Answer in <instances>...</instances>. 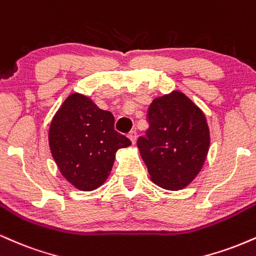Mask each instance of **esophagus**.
<instances>
[{"label":"esophagus","mask_w":256,"mask_h":256,"mask_svg":"<svg viewBox=\"0 0 256 256\" xmlns=\"http://www.w3.org/2000/svg\"><path fill=\"white\" fill-rule=\"evenodd\" d=\"M128 138H129V140L132 141V144H133V145H134V144L136 142V132H135V130L129 132Z\"/></svg>","instance_id":"esophagus-1"}]
</instances>
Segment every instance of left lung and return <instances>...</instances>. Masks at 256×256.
I'll list each match as a JSON object with an SVG mask.
<instances>
[{
	"label": "left lung",
	"instance_id": "obj_1",
	"mask_svg": "<svg viewBox=\"0 0 256 256\" xmlns=\"http://www.w3.org/2000/svg\"><path fill=\"white\" fill-rule=\"evenodd\" d=\"M148 124L136 145L150 178L166 190H181L199 175L207 158L211 134L205 114L175 90L153 99Z\"/></svg>",
	"mask_w": 256,
	"mask_h": 256
}]
</instances>
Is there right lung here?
<instances>
[{
  "label": "right lung",
  "instance_id": "1",
  "mask_svg": "<svg viewBox=\"0 0 256 256\" xmlns=\"http://www.w3.org/2000/svg\"><path fill=\"white\" fill-rule=\"evenodd\" d=\"M115 117L88 96L69 94L51 120L49 147L61 175L82 192L100 187L109 177L116 152L132 145L114 129Z\"/></svg>",
  "mask_w": 256,
  "mask_h": 256
}]
</instances>
